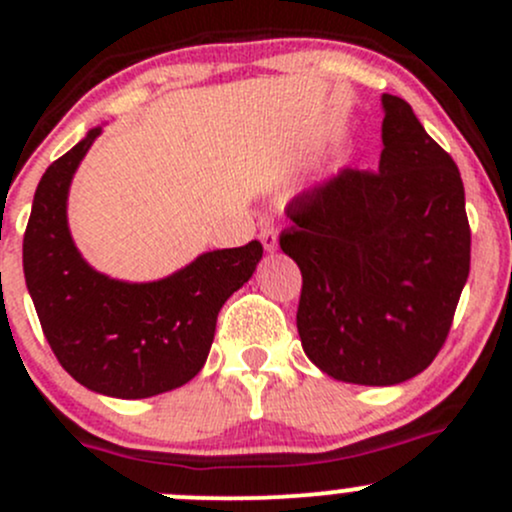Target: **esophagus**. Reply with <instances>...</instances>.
<instances>
[{"label": "esophagus", "mask_w": 512, "mask_h": 512, "mask_svg": "<svg viewBox=\"0 0 512 512\" xmlns=\"http://www.w3.org/2000/svg\"><path fill=\"white\" fill-rule=\"evenodd\" d=\"M260 242H262V247H265L267 252L277 250V245H279L277 230H274V228H265V230H262V233H260Z\"/></svg>", "instance_id": "esophagus-1"}]
</instances>
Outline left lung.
Returning a JSON list of instances; mask_svg holds the SVG:
<instances>
[{"mask_svg":"<svg viewBox=\"0 0 512 512\" xmlns=\"http://www.w3.org/2000/svg\"><path fill=\"white\" fill-rule=\"evenodd\" d=\"M378 171L343 166L284 208L279 238L301 270L297 328L321 373L397 385L444 346L469 279L464 181L412 107L383 95Z\"/></svg>","mask_w":512,"mask_h":512,"instance_id":"obj_1","label":"left lung"}]
</instances>
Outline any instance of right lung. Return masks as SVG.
Instances as JSON below:
<instances>
[{
    "mask_svg": "<svg viewBox=\"0 0 512 512\" xmlns=\"http://www.w3.org/2000/svg\"><path fill=\"white\" fill-rule=\"evenodd\" d=\"M93 127L41 176L24 235V277L51 351L98 395L144 400L201 373L220 306L262 260L257 240L203 252L154 282H125L85 262L68 228V193Z\"/></svg>",
    "mask_w": 512,
    "mask_h": 512,
    "instance_id": "right-lung-1",
    "label": "right lung"
}]
</instances>
